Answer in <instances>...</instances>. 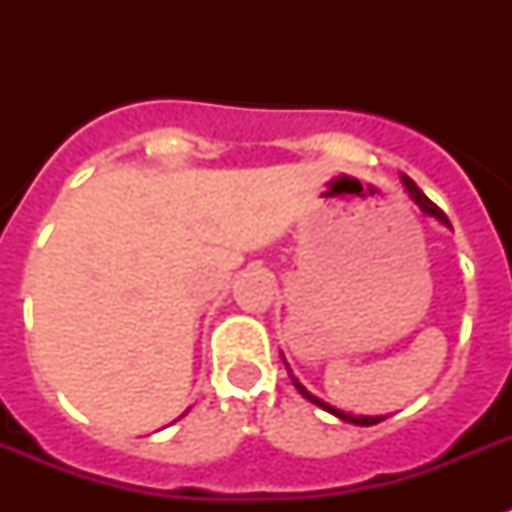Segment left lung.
Listing matches in <instances>:
<instances>
[{
    "instance_id": "1",
    "label": "left lung",
    "mask_w": 512,
    "mask_h": 512,
    "mask_svg": "<svg viewBox=\"0 0 512 512\" xmlns=\"http://www.w3.org/2000/svg\"><path fill=\"white\" fill-rule=\"evenodd\" d=\"M404 185H406V191H409V196H412V199L417 201V204H420V209H422V212H425V215L436 217V220H441V223H444V225H449V217L444 215V209L436 207V204H433V201H430L428 196H425V193H422L420 188H417V183H414L412 177L404 175ZM292 380H295V377H292ZM295 385H297V390H300V393H303V396L308 398V401H311V404L321 406V409H327L329 414H335V417H340V420H345V422H353V425H377V422H380V420H385V417H353V414H345V412H340V409H335V406L324 404V401L313 396V393H308V390H305L303 385H300V382H297V380H295Z\"/></svg>"
}]
</instances>
